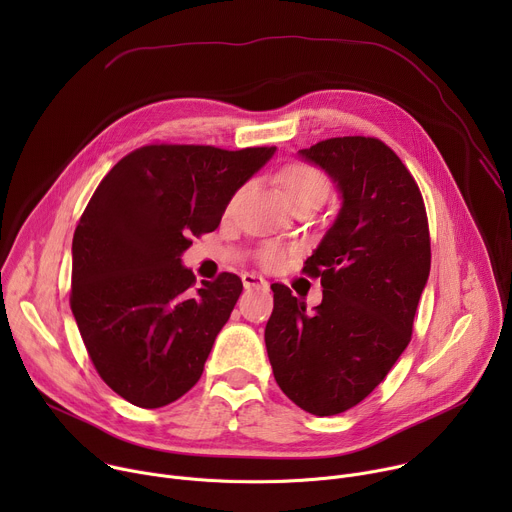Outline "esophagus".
<instances>
[{"label":"esophagus","mask_w":512,"mask_h":512,"mask_svg":"<svg viewBox=\"0 0 512 512\" xmlns=\"http://www.w3.org/2000/svg\"><path fill=\"white\" fill-rule=\"evenodd\" d=\"M243 285H245L247 289H251V287L267 289V287H269L267 279H263L261 275H255V273H243Z\"/></svg>","instance_id":"1"}]
</instances>
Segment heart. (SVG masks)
I'll return each instance as SVG.
<instances>
[{
	"instance_id": "1",
	"label": "heart",
	"mask_w": 512,
	"mask_h": 512,
	"mask_svg": "<svg viewBox=\"0 0 512 512\" xmlns=\"http://www.w3.org/2000/svg\"><path fill=\"white\" fill-rule=\"evenodd\" d=\"M279 186L287 198V202H294L300 198H324L326 194V180L324 176L306 166V164H289L279 172ZM281 257L277 247H265L263 261L267 265L275 263Z\"/></svg>"
}]
</instances>
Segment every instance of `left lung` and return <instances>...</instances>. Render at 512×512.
Listing matches in <instances>:
<instances>
[{
	"instance_id": "obj_1",
	"label": "left lung",
	"mask_w": 512,
	"mask_h": 512,
	"mask_svg": "<svg viewBox=\"0 0 512 512\" xmlns=\"http://www.w3.org/2000/svg\"><path fill=\"white\" fill-rule=\"evenodd\" d=\"M298 156L328 174L340 210L304 265L322 281V304L310 314L273 283L265 346L281 391L328 417L367 397L407 348L429 277V231L413 176L383 141L332 137Z\"/></svg>"
}]
</instances>
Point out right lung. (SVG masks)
<instances>
[{
    "instance_id": "right-lung-1",
    "label": "right lung",
    "mask_w": 512,
    "mask_h": 512,
    "mask_svg": "<svg viewBox=\"0 0 512 512\" xmlns=\"http://www.w3.org/2000/svg\"><path fill=\"white\" fill-rule=\"evenodd\" d=\"M277 148L145 145L103 178L72 237L70 310L101 379L158 409L200 379L243 281H202L182 265L192 237L214 231L235 192Z\"/></svg>"
}]
</instances>
